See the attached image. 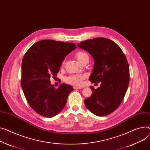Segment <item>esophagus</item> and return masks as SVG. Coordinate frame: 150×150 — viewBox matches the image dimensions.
Here are the masks:
<instances>
[{"mask_svg": "<svg viewBox=\"0 0 150 150\" xmlns=\"http://www.w3.org/2000/svg\"><path fill=\"white\" fill-rule=\"evenodd\" d=\"M83 87H77V86H74V89H81V88H82Z\"/></svg>", "mask_w": 150, "mask_h": 150, "instance_id": "esophagus-1", "label": "esophagus"}]
</instances>
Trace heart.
I'll list each match as a JSON object with an SVG mask.
<instances>
[{
  "instance_id": "1",
  "label": "heart",
  "mask_w": 150,
  "mask_h": 150,
  "mask_svg": "<svg viewBox=\"0 0 150 150\" xmlns=\"http://www.w3.org/2000/svg\"><path fill=\"white\" fill-rule=\"evenodd\" d=\"M75 56L78 59V61L80 63H82L84 60H86V59H88V56L87 54L84 51H78L76 52ZM84 78V75H72L66 77L65 79V81L67 83L69 84L80 86L82 84V81Z\"/></svg>"
}]
</instances>
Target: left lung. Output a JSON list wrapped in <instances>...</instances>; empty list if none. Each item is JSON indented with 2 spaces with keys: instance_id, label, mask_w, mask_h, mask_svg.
<instances>
[{
  "instance_id": "1",
  "label": "left lung",
  "mask_w": 150,
  "mask_h": 150,
  "mask_svg": "<svg viewBox=\"0 0 150 150\" xmlns=\"http://www.w3.org/2000/svg\"><path fill=\"white\" fill-rule=\"evenodd\" d=\"M78 46L88 52L94 59L89 80L101 83V86L91 87L92 94L84 104L88 110L98 116L113 112L120 105L127 92L129 70L127 58L116 43L106 38L87 40Z\"/></svg>"
}]
</instances>
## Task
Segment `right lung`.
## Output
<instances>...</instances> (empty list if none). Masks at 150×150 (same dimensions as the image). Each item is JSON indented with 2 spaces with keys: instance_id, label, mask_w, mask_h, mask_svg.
Returning <instances> with one entry per match:
<instances>
[{
  "instance_id": "obj_1",
  "label": "right lung",
  "mask_w": 150,
  "mask_h": 150,
  "mask_svg": "<svg viewBox=\"0 0 150 150\" xmlns=\"http://www.w3.org/2000/svg\"><path fill=\"white\" fill-rule=\"evenodd\" d=\"M76 48L72 43L43 40L34 43L25 54L21 86L29 105L40 115L54 117L66 105L73 87L63 83L55 88L50 78L57 76L66 56Z\"/></svg>"
}]
</instances>
